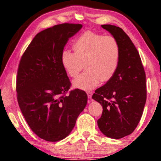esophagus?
Listing matches in <instances>:
<instances>
[{"label": "esophagus", "instance_id": "1", "mask_svg": "<svg viewBox=\"0 0 161 161\" xmlns=\"http://www.w3.org/2000/svg\"><path fill=\"white\" fill-rule=\"evenodd\" d=\"M92 94H93V93H92V92H87V97H88V98H89V99H92Z\"/></svg>", "mask_w": 161, "mask_h": 161}]
</instances>
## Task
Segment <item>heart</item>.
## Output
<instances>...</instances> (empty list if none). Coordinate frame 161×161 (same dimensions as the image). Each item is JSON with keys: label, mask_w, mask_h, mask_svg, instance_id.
<instances>
[{"label": "heart", "mask_w": 161, "mask_h": 161, "mask_svg": "<svg viewBox=\"0 0 161 161\" xmlns=\"http://www.w3.org/2000/svg\"><path fill=\"white\" fill-rule=\"evenodd\" d=\"M75 53L64 50L62 66L67 75L76 77L84 67L86 71L73 81L75 88L90 91L100 81L110 80L118 69L121 59V47L115 37L87 31L73 43Z\"/></svg>", "instance_id": "b5f03b06"}]
</instances>
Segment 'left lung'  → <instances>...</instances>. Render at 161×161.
I'll use <instances>...</instances> for the list:
<instances>
[{"mask_svg":"<svg viewBox=\"0 0 161 161\" xmlns=\"http://www.w3.org/2000/svg\"><path fill=\"white\" fill-rule=\"evenodd\" d=\"M119 42L121 59L114 77L95 91L92 99L103 107L98 119L107 137L119 139L131 133L139 123L146 102V73L139 53L130 37L119 27L102 25Z\"/></svg>","mask_w":161,"mask_h":161,"instance_id":"left-lung-1","label":"left lung"}]
</instances>
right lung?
<instances>
[{
  "label": "right lung",
  "mask_w": 161,
  "mask_h": 161,
  "mask_svg": "<svg viewBox=\"0 0 161 161\" xmlns=\"http://www.w3.org/2000/svg\"><path fill=\"white\" fill-rule=\"evenodd\" d=\"M81 24L62 23L37 33L20 59L16 91L21 112L37 136L56 142L66 138L85 108L87 95L75 89L61 61L69 38Z\"/></svg>",
  "instance_id": "1"
}]
</instances>
